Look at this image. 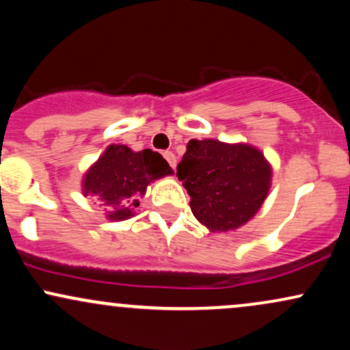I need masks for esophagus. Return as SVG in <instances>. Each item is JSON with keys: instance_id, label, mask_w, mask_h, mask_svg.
Returning <instances> with one entry per match:
<instances>
[{"instance_id": "obj_1", "label": "esophagus", "mask_w": 350, "mask_h": 350, "mask_svg": "<svg viewBox=\"0 0 350 350\" xmlns=\"http://www.w3.org/2000/svg\"><path fill=\"white\" fill-rule=\"evenodd\" d=\"M163 156H164V159H166V161L170 163V166L172 167V170H174V167H176V156H174V152H172V151H164Z\"/></svg>"}]
</instances>
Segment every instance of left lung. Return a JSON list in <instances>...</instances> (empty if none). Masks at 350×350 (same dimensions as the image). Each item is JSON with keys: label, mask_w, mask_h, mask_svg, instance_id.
I'll list each match as a JSON object with an SVG mask.
<instances>
[{"label": "left lung", "mask_w": 350, "mask_h": 350, "mask_svg": "<svg viewBox=\"0 0 350 350\" xmlns=\"http://www.w3.org/2000/svg\"><path fill=\"white\" fill-rule=\"evenodd\" d=\"M271 164L248 143L191 139L178 178L192 214L211 232H232L255 217L271 186Z\"/></svg>", "instance_id": "left-lung-1"}]
</instances>
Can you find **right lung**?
<instances>
[{
	"mask_svg": "<svg viewBox=\"0 0 350 350\" xmlns=\"http://www.w3.org/2000/svg\"><path fill=\"white\" fill-rule=\"evenodd\" d=\"M172 170L159 152L133 151L126 144H110L82 178V194L92 196L107 208V219L133 217L146 187Z\"/></svg>",
	"mask_w": 350,
	"mask_h": 350,
	"instance_id": "1",
	"label": "right lung"
}]
</instances>
